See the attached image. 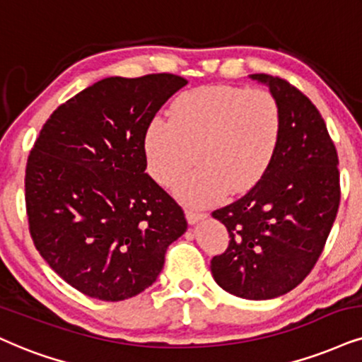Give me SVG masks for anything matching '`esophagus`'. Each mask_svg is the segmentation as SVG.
<instances>
[{"label": "esophagus", "mask_w": 362, "mask_h": 362, "mask_svg": "<svg viewBox=\"0 0 362 362\" xmlns=\"http://www.w3.org/2000/svg\"><path fill=\"white\" fill-rule=\"evenodd\" d=\"M206 218V213L193 211V209H186V220H188L189 225H196L198 221H202Z\"/></svg>", "instance_id": "obj_1"}]
</instances>
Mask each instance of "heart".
<instances>
[{"instance_id": "1", "label": "heart", "mask_w": 362, "mask_h": 362, "mask_svg": "<svg viewBox=\"0 0 362 362\" xmlns=\"http://www.w3.org/2000/svg\"><path fill=\"white\" fill-rule=\"evenodd\" d=\"M282 136V115L265 90L208 86L182 93L169 120L154 119L144 134L147 171L171 186L193 160L198 168L174 186L189 206L204 208L252 189L269 171Z\"/></svg>"}]
</instances>
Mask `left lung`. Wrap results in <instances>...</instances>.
<instances>
[{
	"label": "left lung",
	"mask_w": 362,
	"mask_h": 362,
	"mask_svg": "<svg viewBox=\"0 0 362 362\" xmlns=\"http://www.w3.org/2000/svg\"><path fill=\"white\" fill-rule=\"evenodd\" d=\"M269 87L282 115L279 149L265 176L238 202L213 211L230 233L211 274L231 296L269 300L296 288L322 253L341 186L336 146L317 107L287 80L248 75Z\"/></svg>",
	"instance_id": "obj_1"
}]
</instances>
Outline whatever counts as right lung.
Instances as JSON below:
<instances>
[{
    "mask_svg": "<svg viewBox=\"0 0 362 362\" xmlns=\"http://www.w3.org/2000/svg\"><path fill=\"white\" fill-rule=\"evenodd\" d=\"M186 83L173 74L99 80L58 107L35 141L25 176L31 238L88 297L117 302L151 287L188 228L144 158L147 126Z\"/></svg>",
    "mask_w": 362,
    "mask_h": 362,
    "instance_id": "obj_1",
    "label": "right lung"
}]
</instances>
